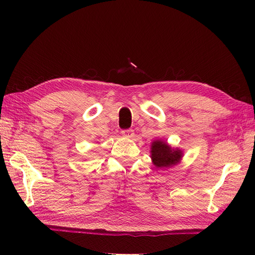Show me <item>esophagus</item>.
Returning a JSON list of instances; mask_svg holds the SVG:
<instances>
[{
    "instance_id": "1",
    "label": "esophagus",
    "mask_w": 255,
    "mask_h": 255,
    "mask_svg": "<svg viewBox=\"0 0 255 255\" xmlns=\"http://www.w3.org/2000/svg\"><path fill=\"white\" fill-rule=\"evenodd\" d=\"M122 134L126 138H132L134 132H133L132 129H125V130L122 131Z\"/></svg>"
}]
</instances>
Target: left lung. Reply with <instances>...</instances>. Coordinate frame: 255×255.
Instances as JSON below:
<instances>
[{"instance_id":"1","label":"left lung","mask_w":255,"mask_h":255,"mask_svg":"<svg viewBox=\"0 0 255 255\" xmlns=\"http://www.w3.org/2000/svg\"><path fill=\"white\" fill-rule=\"evenodd\" d=\"M184 152L180 148H173L165 140L156 139L151 142L150 158L156 169H169L181 163Z\"/></svg>"}]
</instances>
